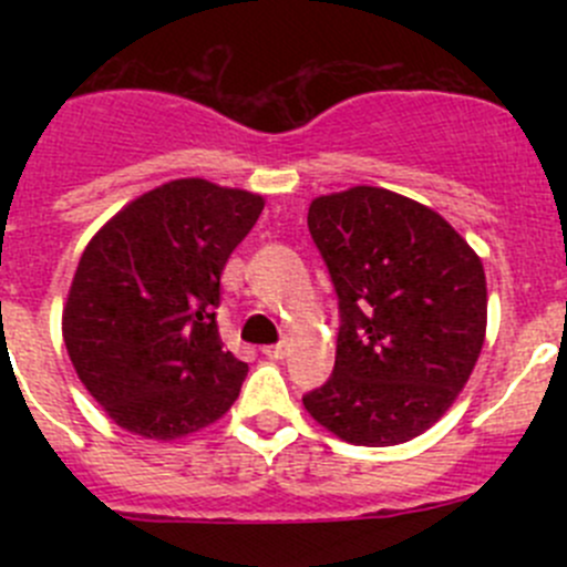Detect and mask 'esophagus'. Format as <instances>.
Returning <instances> with one entry per match:
<instances>
[{
  "label": "esophagus",
  "instance_id": "esophagus-1",
  "mask_svg": "<svg viewBox=\"0 0 567 567\" xmlns=\"http://www.w3.org/2000/svg\"><path fill=\"white\" fill-rule=\"evenodd\" d=\"M268 359H285L288 357V342H277V346H266L262 348Z\"/></svg>",
  "mask_w": 567,
  "mask_h": 567
}]
</instances>
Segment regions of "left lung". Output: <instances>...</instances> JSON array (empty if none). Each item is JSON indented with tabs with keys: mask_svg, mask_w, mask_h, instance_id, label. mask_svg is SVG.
<instances>
[{
	"mask_svg": "<svg viewBox=\"0 0 567 567\" xmlns=\"http://www.w3.org/2000/svg\"><path fill=\"white\" fill-rule=\"evenodd\" d=\"M307 227L340 310L334 370L305 394L323 427L362 447L425 433L458 398L485 340V271L425 205L375 186L312 199Z\"/></svg>",
	"mask_w": 567,
	"mask_h": 567,
	"instance_id": "8db88e82",
	"label": "left lung"
}]
</instances>
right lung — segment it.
<instances>
[{"label": "right lung", "mask_w": 567, "mask_h": 567, "mask_svg": "<svg viewBox=\"0 0 567 567\" xmlns=\"http://www.w3.org/2000/svg\"><path fill=\"white\" fill-rule=\"evenodd\" d=\"M262 197L199 177L125 205L87 244L62 312L68 357L120 427L177 439L219 420L247 362L216 323L221 271Z\"/></svg>", "instance_id": "right-lung-1"}]
</instances>
